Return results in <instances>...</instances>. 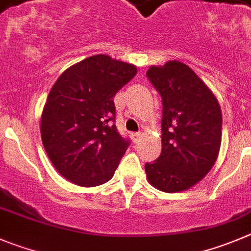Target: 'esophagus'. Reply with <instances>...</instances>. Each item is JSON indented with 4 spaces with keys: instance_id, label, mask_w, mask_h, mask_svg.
Wrapping results in <instances>:
<instances>
[{
    "instance_id": "34e87169",
    "label": "esophagus",
    "mask_w": 251,
    "mask_h": 251,
    "mask_svg": "<svg viewBox=\"0 0 251 251\" xmlns=\"http://www.w3.org/2000/svg\"><path fill=\"white\" fill-rule=\"evenodd\" d=\"M130 138H132L133 143H137L138 140L140 139V133H132V134H130Z\"/></svg>"
}]
</instances>
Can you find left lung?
I'll return each instance as SVG.
<instances>
[{
    "label": "left lung",
    "mask_w": 251,
    "mask_h": 251,
    "mask_svg": "<svg viewBox=\"0 0 251 251\" xmlns=\"http://www.w3.org/2000/svg\"><path fill=\"white\" fill-rule=\"evenodd\" d=\"M147 76L163 100L161 154L145 164L148 181L164 192L188 190L218 157L221 106L208 86L180 61L150 66Z\"/></svg>",
    "instance_id": "left-lung-1"
}]
</instances>
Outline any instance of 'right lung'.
<instances>
[{
	"label": "right lung",
	"instance_id": "right-lung-1",
	"mask_svg": "<svg viewBox=\"0 0 251 251\" xmlns=\"http://www.w3.org/2000/svg\"><path fill=\"white\" fill-rule=\"evenodd\" d=\"M135 74L133 64L99 54L66 69L52 85L40 134L51 164L70 182L95 187L113 177L129 147L113 124V97Z\"/></svg>",
	"mask_w": 251,
	"mask_h": 251
}]
</instances>
